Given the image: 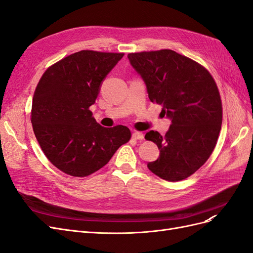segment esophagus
<instances>
[{"mask_svg": "<svg viewBox=\"0 0 253 253\" xmlns=\"http://www.w3.org/2000/svg\"><path fill=\"white\" fill-rule=\"evenodd\" d=\"M132 137L136 140H141V139H143V134L141 132H134Z\"/></svg>", "mask_w": 253, "mask_h": 253, "instance_id": "obj_1", "label": "esophagus"}]
</instances>
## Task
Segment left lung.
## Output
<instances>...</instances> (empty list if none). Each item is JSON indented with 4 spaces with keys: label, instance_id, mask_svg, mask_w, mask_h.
<instances>
[{
    "label": "left lung",
    "instance_id": "obj_1",
    "mask_svg": "<svg viewBox=\"0 0 253 253\" xmlns=\"http://www.w3.org/2000/svg\"><path fill=\"white\" fill-rule=\"evenodd\" d=\"M127 58L150 100L162 105L172 122L165 136L156 131L144 136L160 151L149 170L168 181L186 179L208 160L218 139L223 106L216 83L203 65L171 49L131 52Z\"/></svg>",
    "mask_w": 253,
    "mask_h": 253
}]
</instances>
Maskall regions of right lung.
<instances>
[{
    "label": "right lung",
    "instance_id": "obj_1",
    "mask_svg": "<svg viewBox=\"0 0 253 253\" xmlns=\"http://www.w3.org/2000/svg\"><path fill=\"white\" fill-rule=\"evenodd\" d=\"M124 55L75 52L49 66L38 83L30 113L34 133L45 156L67 175L93 174L131 139L128 127H103L89 111L101 82Z\"/></svg>",
    "mask_w": 253,
    "mask_h": 253
}]
</instances>
